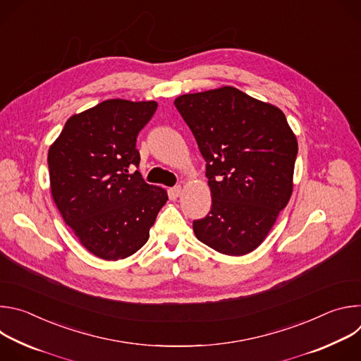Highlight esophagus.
Here are the masks:
<instances>
[{
    "instance_id": "34e87169",
    "label": "esophagus",
    "mask_w": 361,
    "mask_h": 361,
    "mask_svg": "<svg viewBox=\"0 0 361 361\" xmlns=\"http://www.w3.org/2000/svg\"><path fill=\"white\" fill-rule=\"evenodd\" d=\"M181 191H183V187H181V185H176V187H173V188L170 190V192H171L173 197H180V195H181Z\"/></svg>"
}]
</instances>
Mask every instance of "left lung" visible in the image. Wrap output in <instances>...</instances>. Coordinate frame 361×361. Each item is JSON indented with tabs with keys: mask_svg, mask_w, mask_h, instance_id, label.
<instances>
[{
	"mask_svg": "<svg viewBox=\"0 0 361 361\" xmlns=\"http://www.w3.org/2000/svg\"><path fill=\"white\" fill-rule=\"evenodd\" d=\"M174 104L207 163L213 204L192 223L195 237L226 255L251 252L291 197L295 134L279 107L230 85L180 95Z\"/></svg>",
	"mask_w": 361,
	"mask_h": 361,
	"instance_id": "left-lung-1",
	"label": "left lung"
}]
</instances>
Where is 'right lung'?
<instances>
[{"label": "right lung", "instance_id": "right-lung-1", "mask_svg": "<svg viewBox=\"0 0 361 361\" xmlns=\"http://www.w3.org/2000/svg\"><path fill=\"white\" fill-rule=\"evenodd\" d=\"M156 101L106 99L71 116L49 145L51 195L80 243L95 257L117 262L137 252L167 202V191L138 171V133Z\"/></svg>", "mask_w": 361, "mask_h": 361}]
</instances>
